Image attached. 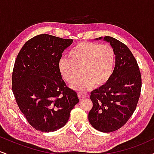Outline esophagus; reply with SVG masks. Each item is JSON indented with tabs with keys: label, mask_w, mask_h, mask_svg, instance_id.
Instances as JSON below:
<instances>
[{
	"label": "esophagus",
	"mask_w": 154,
	"mask_h": 154,
	"mask_svg": "<svg viewBox=\"0 0 154 154\" xmlns=\"http://www.w3.org/2000/svg\"><path fill=\"white\" fill-rule=\"evenodd\" d=\"M88 96V95L87 93H78V98H79L80 100L82 99H84V98H87Z\"/></svg>",
	"instance_id": "obj_1"
}]
</instances>
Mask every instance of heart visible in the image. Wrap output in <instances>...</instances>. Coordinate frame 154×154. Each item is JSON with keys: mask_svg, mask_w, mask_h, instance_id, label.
I'll use <instances>...</instances> for the list:
<instances>
[{"mask_svg": "<svg viewBox=\"0 0 154 154\" xmlns=\"http://www.w3.org/2000/svg\"><path fill=\"white\" fill-rule=\"evenodd\" d=\"M69 56V59L59 60V70L69 84L77 79L81 70L82 77L72 85L76 90H88L94 85L102 87L113 75L115 52L111 45L82 42L72 49Z\"/></svg>", "mask_w": 154, "mask_h": 154, "instance_id": "heart-1", "label": "heart"}]
</instances>
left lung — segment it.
<instances>
[{
    "mask_svg": "<svg viewBox=\"0 0 154 154\" xmlns=\"http://www.w3.org/2000/svg\"><path fill=\"white\" fill-rule=\"evenodd\" d=\"M103 40L114 48L115 67L109 82L91 92L93 108L88 119L95 130L111 132L124 126L135 111L142 81L137 61L128 47L112 37H104Z\"/></svg>",
    "mask_w": 154,
    "mask_h": 154,
    "instance_id": "left-lung-1",
    "label": "left lung"
}]
</instances>
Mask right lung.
I'll return each instance as SVG.
<instances>
[{"mask_svg": "<svg viewBox=\"0 0 154 154\" xmlns=\"http://www.w3.org/2000/svg\"><path fill=\"white\" fill-rule=\"evenodd\" d=\"M73 42L51 35H37L17 55L12 91L28 122L40 132H54L66 125L79 98L66 85L59 70L62 53Z\"/></svg>", "mask_w": 154, "mask_h": 154, "instance_id": "add662e5", "label": "right lung"}]
</instances>
